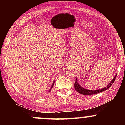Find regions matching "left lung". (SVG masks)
Segmentation results:
<instances>
[{
	"mask_svg": "<svg viewBox=\"0 0 125 125\" xmlns=\"http://www.w3.org/2000/svg\"><path fill=\"white\" fill-rule=\"evenodd\" d=\"M116 76V74L115 75V76L114 77V78L113 79L112 81L110 82L109 84L107 86V87H104V88L101 89H98V90H88L86 89H84L83 87H82L81 86H80V84H79L78 82H77V79L76 78L75 83H74V88H75V90H76L77 92H79V94H85V95H90V94H99V93L102 92L104 91V90H106L108 89L109 87L112 85V84L114 83L115 81Z\"/></svg>",
	"mask_w": 125,
	"mask_h": 125,
	"instance_id": "left-lung-1",
	"label": "left lung"
}]
</instances>
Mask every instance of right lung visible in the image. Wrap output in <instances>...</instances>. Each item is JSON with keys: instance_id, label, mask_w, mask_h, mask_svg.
Masks as SVG:
<instances>
[{"instance_id": "1", "label": "right lung", "mask_w": 125, "mask_h": 125, "mask_svg": "<svg viewBox=\"0 0 125 125\" xmlns=\"http://www.w3.org/2000/svg\"><path fill=\"white\" fill-rule=\"evenodd\" d=\"M54 82H53V83L52 85V86H51V89H49V92H51V89H52V87H53V84H54Z\"/></svg>"}]
</instances>
